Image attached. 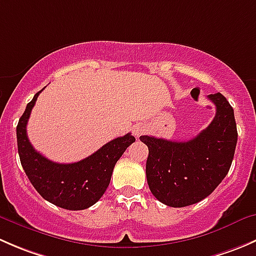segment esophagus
<instances>
[{"label": "esophagus", "mask_w": 256, "mask_h": 256, "mask_svg": "<svg viewBox=\"0 0 256 256\" xmlns=\"http://www.w3.org/2000/svg\"><path fill=\"white\" fill-rule=\"evenodd\" d=\"M144 131H146V128H144V125H135V126H134V128H132V132H134V135L136 136V138H140V136L142 135Z\"/></svg>", "instance_id": "34e87169"}]
</instances>
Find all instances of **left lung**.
<instances>
[{
  "label": "left lung",
  "instance_id": "left-lung-1",
  "mask_svg": "<svg viewBox=\"0 0 256 256\" xmlns=\"http://www.w3.org/2000/svg\"><path fill=\"white\" fill-rule=\"evenodd\" d=\"M208 99L216 105V116L192 140L140 138L148 147L146 177L150 190L170 207H187L204 200L232 166L238 141L234 110L220 92L208 95Z\"/></svg>",
  "mask_w": 256,
  "mask_h": 256
}]
</instances>
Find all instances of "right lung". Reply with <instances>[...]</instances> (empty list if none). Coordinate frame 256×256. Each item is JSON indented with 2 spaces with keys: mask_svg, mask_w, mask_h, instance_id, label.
<instances>
[{
  "mask_svg": "<svg viewBox=\"0 0 256 256\" xmlns=\"http://www.w3.org/2000/svg\"><path fill=\"white\" fill-rule=\"evenodd\" d=\"M40 92L28 102L17 125L18 154L23 170L36 190L54 206L69 210L92 207L109 187L115 164L126 148L135 142V138L128 132L114 138L89 157L74 164L50 161L36 151L26 130Z\"/></svg>",
  "mask_w": 256,
  "mask_h": 256,
  "instance_id": "right-lung-1",
  "label": "right lung"
}]
</instances>
